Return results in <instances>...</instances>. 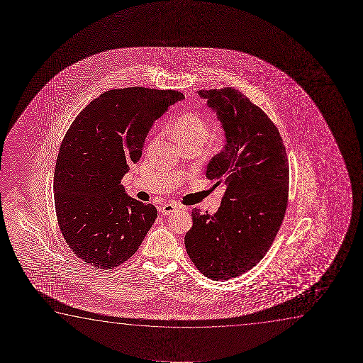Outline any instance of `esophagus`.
<instances>
[{
    "label": "esophagus",
    "mask_w": 363,
    "mask_h": 363,
    "mask_svg": "<svg viewBox=\"0 0 363 363\" xmlns=\"http://www.w3.org/2000/svg\"><path fill=\"white\" fill-rule=\"evenodd\" d=\"M177 209V204L176 203H164V206H161V213L164 214V216H167V214L172 213Z\"/></svg>",
    "instance_id": "34e87169"
}]
</instances>
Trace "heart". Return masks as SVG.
Returning <instances> with one entry per match:
<instances>
[{
	"instance_id": "heart-1",
	"label": "heart",
	"mask_w": 363,
	"mask_h": 363,
	"mask_svg": "<svg viewBox=\"0 0 363 363\" xmlns=\"http://www.w3.org/2000/svg\"><path fill=\"white\" fill-rule=\"evenodd\" d=\"M172 133H174V139L179 141V144L194 141L202 145L208 136V124L197 113L186 111L174 120L172 124Z\"/></svg>"
}]
</instances>
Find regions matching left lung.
Here are the masks:
<instances>
[{"label":"left lung","mask_w":363,"mask_h":363,"mask_svg":"<svg viewBox=\"0 0 363 363\" xmlns=\"http://www.w3.org/2000/svg\"><path fill=\"white\" fill-rule=\"evenodd\" d=\"M199 94L216 110L227 139L206 176L227 189L216 213L194 208L184 245L204 277L228 280L255 267L278 234L289 202L288 155L278 128L239 90Z\"/></svg>","instance_id":"8db88e82"}]
</instances>
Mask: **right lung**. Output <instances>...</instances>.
Segmentation results:
<instances>
[{
    "instance_id": "1",
    "label": "right lung",
    "mask_w": 363,
    "mask_h": 363,
    "mask_svg": "<svg viewBox=\"0 0 363 363\" xmlns=\"http://www.w3.org/2000/svg\"><path fill=\"white\" fill-rule=\"evenodd\" d=\"M182 99L176 90H108L65 133L55 162V213L65 243L86 265L119 267L154 224V204L131 199L120 182L141 157L155 120Z\"/></svg>"
}]
</instances>
